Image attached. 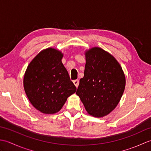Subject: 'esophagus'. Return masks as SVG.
<instances>
[{
    "label": "esophagus",
    "instance_id": "1",
    "mask_svg": "<svg viewBox=\"0 0 151 151\" xmlns=\"http://www.w3.org/2000/svg\"><path fill=\"white\" fill-rule=\"evenodd\" d=\"M73 83H74V84L75 85L76 87L78 88V86L79 85V81H78V80H75V81H74Z\"/></svg>",
    "mask_w": 151,
    "mask_h": 151
}]
</instances>
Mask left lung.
Listing matches in <instances>:
<instances>
[{
    "instance_id": "obj_1",
    "label": "left lung",
    "mask_w": 151,
    "mask_h": 151,
    "mask_svg": "<svg viewBox=\"0 0 151 151\" xmlns=\"http://www.w3.org/2000/svg\"><path fill=\"white\" fill-rule=\"evenodd\" d=\"M85 56L84 76L76 94L89 115L104 117L121 100L126 84L124 74L116 59L101 48H91Z\"/></svg>"
}]
</instances>
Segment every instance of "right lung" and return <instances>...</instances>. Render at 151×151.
<instances>
[{
    "label": "right lung",
    "instance_id": "obj_1",
    "mask_svg": "<svg viewBox=\"0 0 151 151\" xmlns=\"http://www.w3.org/2000/svg\"><path fill=\"white\" fill-rule=\"evenodd\" d=\"M63 54L52 48L43 50L32 60L23 85L31 104L43 114L59 111L76 88L62 62Z\"/></svg>",
    "mask_w": 151,
    "mask_h": 151
}]
</instances>
